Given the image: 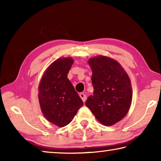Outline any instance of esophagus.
<instances>
[{
  "mask_svg": "<svg viewBox=\"0 0 161 161\" xmlns=\"http://www.w3.org/2000/svg\"><path fill=\"white\" fill-rule=\"evenodd\" d=\"M80 97L81 100H82L84 102H85L86 99V94H84L83 93H81V94H80Z\"/></svg>",
  "mask_w": 161,
  "mask_h": 161,
  "instance_id": "1",
  "label": "esophagus"
}]
</instances>
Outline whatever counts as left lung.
<instances>
[{"label": "left lung", "instance_id": "left-lung-1", "mask_svg": "<svg viewBox=\"0 0 161 161\" xmlns=\"http://www.w3.org/2000/svg\"><path fill=\"white\" fill-rule=\"evenodd\" d=\"M92 70L93 95L85 104L96 119L105 126H111L124 118L132 99L129 77L114 59L97 56L89 60Z\"/></svg>", "mask_w": 161, "mask_h": 161}]
</instances>
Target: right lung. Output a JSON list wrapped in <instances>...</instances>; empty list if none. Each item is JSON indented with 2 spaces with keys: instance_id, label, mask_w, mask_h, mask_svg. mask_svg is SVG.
I'll return each mask as SVG.
<instances>
[{
  "instance_id": "obj_1",
  "label": "right lung",
  "mask_w": 161,
  "mask_h": 161,
  "mask_svg": "<svg viewBox=\"0 0 161 161\" xmlns=\"http://www.w3.org/2000/svg\"><path fill=\"white\" fill-rule=\"evenodd\" d=\"M72 58H59L45 71L39 85L40 105L46 119L59 127L69 124L83 102L68 80Z\"/></svg>"
}]
</instances>
